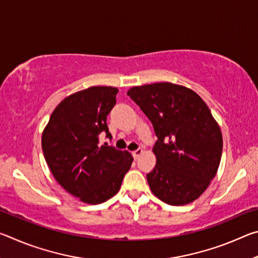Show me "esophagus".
Returning <instances> with one entry per match:
<instances>
[{
	"label": "esophagus",
	"mask_w": 258,
	"mask_h": 258,
	"mask_svg": "<svg viewBox=\"0 0 258 258\" xmlns=\"http://www.w3.org/2000/svg\"><path fill=\"white\" fill-rule=\"evenodd\" d=\"M143 154V150L142 149H137L135 151H133V157L135 159H138L140 156H141Z\"/></svg>",
	"instance_id": "esophagus-1"
}]
</instances>
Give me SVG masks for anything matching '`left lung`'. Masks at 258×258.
Here are the masks:
<instances>
[{
  "mask_svg": "<svg viewBox=\"0 0 258 258\" xmlns=\"http://www.w3.org/2000/svg\"><path fill=\"white\" fill-rule=\"evenodd\" d=\"M127 95L150 119L157 163L147 174L150 190L172 206L202 196L220 166L223 138L206 102L185 86L168 82L133 86Z\"/></svg>",
  "mask_w": 258,
  "mask_h": 258,
  "instance_id": "8db88e82",
  "label": "left lung"
}]
</instances>
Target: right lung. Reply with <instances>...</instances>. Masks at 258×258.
I'll return each mask as SVG.
<instances>
[{"label": "right lung", "mask_w": 258, "mask_h": 258, "mask_svg": "<svg viewBox=\"0 0 258 258\" xmlns=\"http://www.w3.org/2000/svg\"><path fill=\"white\" fill-rule=\"evenodd\" d=\"M118 89L91 86L64 98L42 133V150L56 182L90 205L107 202L119 191L133 157L127 150L100 145L99 134L111 138L107 116Z\"/></svg>", "instance_id": "obj_1"}]
</instances>
